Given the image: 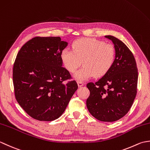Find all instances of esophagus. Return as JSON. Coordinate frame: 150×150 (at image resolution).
<instances>
[{
	"instance_id": "1",
	"label": "esophagus",
	"mask_w": 150,
	"mask_h": 150,
	"mask_svg": "<svg viewBox=\"0 0 150 150\" xmlns=\"http://www.w3.org/2000/svg\"><path fill=\"white\" fill-rule=\"evenodd\" d=\"M77 84H78L79 87H81V86H82L84 85L83 82H81V81H77Z\"/></svg>"
}]
</instances>
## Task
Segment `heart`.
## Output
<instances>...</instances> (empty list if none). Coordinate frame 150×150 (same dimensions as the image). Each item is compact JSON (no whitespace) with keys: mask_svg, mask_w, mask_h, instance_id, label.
<instances>
[{"mask_svg":"<svg viewBox=\"0 0 150 150\" xmlns=\"http://www.w3.org/2000/svg\"><path fill=\"white\" fill-rule=\"evenodd\" d=\"M71 46L72 50H62L60 59L70 73H74L82 62L84 66L75 74L77 80L84 81L94 76L102 77L112 68L115 60L112 44L93 38H82L73 41Z\"/></svg>","mask_w":150,"mask_h":150,"instance_id":"obj_1","label":"heart"}]
</instances>
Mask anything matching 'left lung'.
Wrapping results in <instances>:
<instances>
[{
  "mask_svg": "<svg viewBox=\"0 0 150 150\" xmlns=\"http://www.w3.org/2000/svg\"><path fill=\"white\" fill-rule=\"evenodd\" d=\"M114 44L115 60L112 68L97 82H88V110L95 119L114 122L127 114L137 92L138 69L133 54L117 38L105 36Z\"/></svg>",
  "mask_w": 150,
  "mask_h": 150,
  "instance_id": "obj_1",
  "label": "left lung"
}]
</instances>
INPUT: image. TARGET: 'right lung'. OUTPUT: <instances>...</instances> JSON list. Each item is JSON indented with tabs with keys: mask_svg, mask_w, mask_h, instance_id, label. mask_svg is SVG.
<instances>
[{
	"mask_svg": "<svg viewBox=\"0 0 150 150\" xmlns=\"http://www.w3.org/2000/svg\"><path fill=\"white\" fill-rule=\"evenodd\" d=\"M67 44L60 37H35L17 53L13 68L15 97L35 119H58L77 90V82L62 67L60 53Z\"/></svg>",
	"mask_w": 150,
	"mask_h": 150,
	"instance_id": "1",
	"label": "right lung"
}]
</instances>
